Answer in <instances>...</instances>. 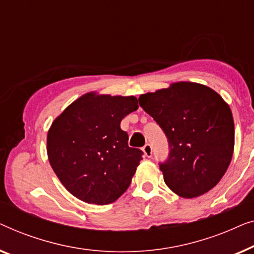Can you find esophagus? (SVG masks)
<instances>
[{"instance_id":"34e87169","label":"esophagus","mask_w":254,"mask_h":254,"mask_svg":"<svg viewBox=\"0 0 254 254\" xmlns=\"http://www.w3.org/2000/svg\"><path fill=\"white\" fill-rule=\"evenodd\" d=\"M142 152H144L145 156H147V158H151V156H152V146L149 144H146L144 147H142Z\"/></svg>"}]
</instances>
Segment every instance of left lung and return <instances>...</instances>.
Returning a JSON list of instances; mask_svg holds the SVG:
<instances>
[{
	"instance_id": "left-lung-1",
	"label": "left lung",
	"mask_w": 254,
	"mask_h": 254,
	"mask_svg": "<svg viewBox=\"0 0 254 254\" xmlns=\"http://www.w3.org/2000/svg\"><path fill=\"white\" fill-rule=\"evenodd\" d=\"M138 100L169 142V158L160 164L167 187L187 199L212 190L233 158L235 127L229 105L210 87L192 81L171 83Z\"/></svg>"
}]
</instances>
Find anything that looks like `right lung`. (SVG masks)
Returning a JSON list of instances; mask_svg holds the SVG:
<instances>
[{
	"label": "right lung",
	"mask_w": 254,
	"mask_h": 254,
	"mask_svg": "<svg viewBox=\"0 0 254 254\" xmlns=\"http://www.w3.org/2000/svg\"><path fill=\"white\" fill-rule=\"evenodd\" d=\"M138 109L133 95L88 92L53 121L49 163L63 187L81 201L108 205L127 190L142 152L127 145L121 121Z\"/></svg>",
	"instance_id": "1"
}]
</instances>
